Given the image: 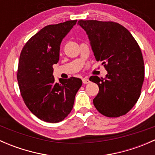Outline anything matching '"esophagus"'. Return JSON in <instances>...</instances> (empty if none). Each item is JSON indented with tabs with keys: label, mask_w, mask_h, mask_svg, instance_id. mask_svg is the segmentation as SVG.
Segmentation results:
<instances>
[{
	"label": "esophagus",
	"mask_w": 155,
	"mask_h": 155,
	"mask_svg": "<svg viewBox=\"0 0 155 155\" xmlns=\"http://www.w3.org/2000/svg\"><path fill=\"white\" fill-rule=\"evenodd\" d=\"M82 82H83V84H87L90 82V81H89L88 79H86V78H83L82 79Z\"/></svg>",
	"instance_id": "obj_1"
}]
</instances>
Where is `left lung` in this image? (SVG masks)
<instances>
[{"label":"left lung","mask_w":155,"mask_h":155,"mask_svg":"<svg viewBox=\"0 0 155 155\" xmlns=\"http://www.w3.org/2000/svg\"><path fill=\"white\" fill-rule=\"evenodd\" d=\"M78 25L88 36L96 60L107 71L105 79H89L99 87L94 105L109 118L125 115L138 101L144 81V61L138 43L118 23L79 20Z\"/></svg>","instance_id":"8db88e82"}]
</instances>
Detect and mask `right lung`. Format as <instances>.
<instances>
[{
    "mask_svg": "<svg viewBox=\"0 0 155 155\" xmlns=\"http://www.w3.org/2000/svg\"><path fill=\"white\" fill-rule=\"evenodd\" d=\"M76 21L46 26L25 43L20 54L17 80L21 95L29 110L46 122L57 123L68 116L82 86L79 78L55 82L52 74V65L59 61L61 43Z\"/></svg>",
    "mask_w": 155,
    "mask_h": 155,
    "instance_id": "1",
    "label": "right lung"
}]
</instances>
